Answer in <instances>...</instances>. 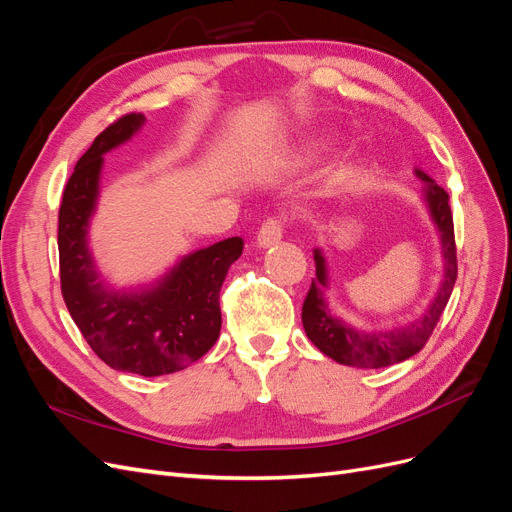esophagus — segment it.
Segmentation results:
<instances>
[{
    "label": "esophagus",
    "instance_id": "esophagus-1",
    "mask_svg": "<svg viewBox=\"0 0 512 512\" xmlns=\"http://www.w3.org/2000/svg\"><path fill=\"white\" fill-rule=\"evenodd\" d=\"M284 228H286V218H282V215H273V218H267L258 230V237H256L258 245L269 247V245L280 243V239L284 237Z\"/></svg>",
    "mask_w": 512,
    "mask_h": 512
}]
</instances>
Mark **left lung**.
<instances>
[{
	"mask_svg": "<svg viewBox=\"0 0 512 512\" xmlns=\"http://www.w3.org/2000/svg\"><path fill=\"white\" fill-rule=\"evenodd\" d=\"M418 179L425 181V194L427 203L433 215V222L438 224L442 232V247H444V260H446V273L444 282L433 299L425 316L416 320L412 327L397 329L391 333H361L354 331L339 320L331 318L329 307L324 303V284H327V269H324V258L320 250L314 252L316 260V280L307 290V297L303 301V329L312 344L322 352L331 356L333 361L350 365V367H363V369H378L386 365H395L410 359L418 350H423L427 339L431 337L440 316L444 314V307L451 299V292L457 280V245H455V226H453V211L451 200L444 188L427 177L421 170H416Z\"/></svg>",
	"mask_w": 512,
	"mask_h": 512,
	"instance_id": "left-lung-1",
	"label": "left lung"
}]
</instances>
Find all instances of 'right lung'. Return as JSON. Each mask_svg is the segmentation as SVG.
Returning a JSON list of instances; mask_svg holds the SVG:
<instances>
[{
  "label": "right lung",
  "instance_id": "add662e5",
  "mask_svg": "<svg viewBox=\"0 0 512 512\" xmlns=\"http://www.w3.org/2000/svg\"><path fill=\"white\" fill-rule=\"evenodd\" d=\"M141 123V113L121 115L76 162L61 196L57 245L61 297L89 348L108 367L151 378L188 367L220 337V290L243 241L232 237L190 254L151 292L111 294L96 282L85 230L102 153L128 141Z\"/></svg>",
  "mask_w": 512,
  "mask_h": 512
}]
</instances>
